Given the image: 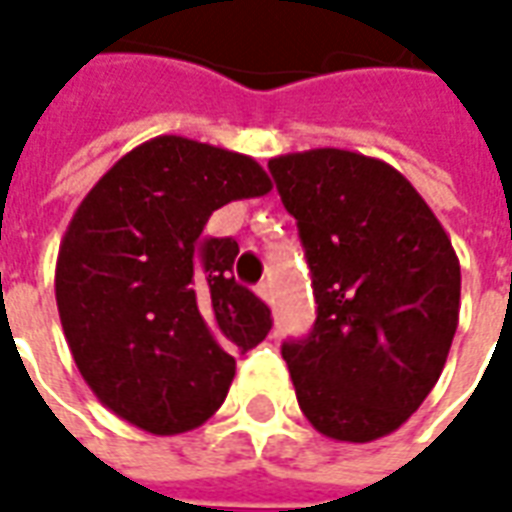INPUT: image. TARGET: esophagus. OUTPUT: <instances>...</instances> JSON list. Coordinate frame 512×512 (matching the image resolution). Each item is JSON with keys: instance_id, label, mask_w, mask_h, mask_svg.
I'll use <instances>...</instances> for the list:
<instances>
[{"instance_id": "obj_1", "label": "esophagus", "mask_w": 512, "mask_h": 512, "mask_svg": "<svg viewBox=\"0 0 512 512\" xmlns=\"http://www.w3.org/2000/svg\"><path fill=\"white\" fill-rule=\"evenodd\" d=\"M257 296L266 301V304H274V290H271L268 282H260V285H257Z\"/></svg>"}]
</instances>
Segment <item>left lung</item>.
I'll list each match as a JSON object with an SVG mask.
<instances>
[{
	"label": "left lung",
	"mask_w": 512,
	"mask_h": 512,
	"mask_svg": "<svg viewBox=\"0 0 512 512\" xmlns=\"http://www.w3.org/2000/svg\"><path fill=\"white\" fill-rule=\"evenodd\" d=\"M299 224L318 318L288 340L312 428L365 444L406 422L439 381L461 310V263L428 202L381 158L315 147L268 161Z\"/></svg>",
	"instance_id": "8db88e82"
}]
</instances>
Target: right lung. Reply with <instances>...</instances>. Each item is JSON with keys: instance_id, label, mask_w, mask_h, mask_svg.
<instances>
[{"instance_id": "obj_1", "label": "right lung", "mask_w": 512, "mask_h": 512, "mask_svg": "<svg viewBox=\"0 0 512 512\" xmlns=\"http://www.w3.org/2000/svg\"><path fill=\"white\" fill-rule=\"evenodd\" d=\"M252 156L156 136L87 191L62 235L54 293L73 362L136 428L172 436L222 406L235 356L266 340L271 310L238 285L233 238H205L213 211L263 197Z\"/></svg>"}]
</instances>
